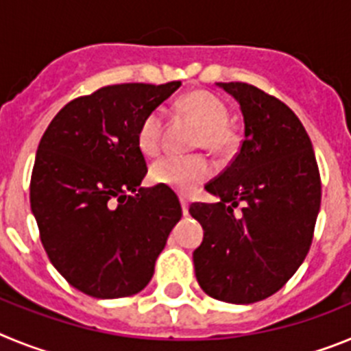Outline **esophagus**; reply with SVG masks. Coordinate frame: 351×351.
Masks as SVG:
<instances>
[{
	"mask_svg": "<svg viewBox=\"0 0 351 351\" xmlns=\"http://www.w3.org/2000/svg\"><path fill=\"white\" fill-rule=\"evenodd\" d=\"M181 206H182V214H184V216H188V214H190V209H188V200L182 197H181Z\"/></svg>",
	"mask_w": 351,
	"mask_h": 351,
	"instance_id": "obj_1",
	"label": "esophagus"
}]
</instances>
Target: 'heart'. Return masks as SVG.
I'll return each instance as SVG.
<instances>
[{"mask_svg":"<svg viewBox=\"0 0 351 351\" xmlns=\"http://www.w3.org/2000/svg\"><path fill=\"white\" fill-rule=\"evenodd\" d=\"M182 112L202 126L198 133V147L209 149L214 154H228L237 145V135L226 125L228 107L219 96L209 91H193L181 100ZM165 114L154 108L142 119L137 133V145L145 156H154L163 145ZM151 179L158 184L169 186L179 193H191L207 181L213 165L206 156H163L151 165Z\"/></svg>","mask_w":351,"mask_h":351,"instance_id":"b5f03b06","label":"heart"}]
</instances>
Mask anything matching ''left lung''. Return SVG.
I'll return each instance as SVG.
<instances>
[{
  "instance_id": "obj_1",
  "label": "left lung",
  "mask_w": 351,
  "mask_h": 351,
  "mask_svg": "<svg viewBox=\"0 0 351 351\" xmlns=\"http://www.w3.org/2000/svg\"><path fill=\"white\" fill-rule=\"evenodd\" d=\"M219 86L241 104L244 141L230 165L207 182L219 202L190 206L204 228L193 251L195 274L213 299L253 304L283 288L308 255L320 210V170L288 105L246 82Z\"/></svg>"
}]
</instances>
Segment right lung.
<instances>
[{
  "label": "right lung",
  "mask_w": 351,
  "mask_h": 351,
  "mask_svg": "<svg viewBox=\"0 0 351 351\" xmlns=\"http://www.w3.org/2000/svg\"><path fill=\"white\" fill-rule=\"evenodd\" d=\"M181 86L114 84L68 101L43 133L29 202L58 272L96 299L138 293L181 219L169 186L141 188L142 119Z\"/></svg>",
  "instance_id": "1"
}]
</instances>
